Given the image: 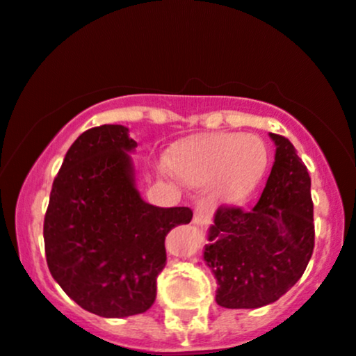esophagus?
<instances>
[{
    "label": "esophagus",
    "mask_w": 356,
    "mask_h": 356,
    "mask_svg": "<svg viewBox=\"0 0 356 356\" xmlns=\"http://www.w3.org/2000/svg\"><path fill=\"white\" fill-rule=\"evenodd\" d=\"M211 222V209L207 203L200 201L196 204V209H194V216H193V223L197 227H204Z\"/></svg>",
    "instance_id": "1"
}]
</instances>
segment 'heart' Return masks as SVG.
<instances>
[{"instance_id": "1", "label": "heart", "mask_w": 356, "mask_h": 356, "mask_svg": "<svg viewBox=\"0 0 356 356\" xmlns=\"http://www.w3.org/2000/svg\"><path fill=\"white\" fill-rule=\"evenodd\" d=\"M168 165L186 184H211L216 201L235 204L245 200L266 170L268 148L254 134H211L174 149Z\"/></svg>"}]
</instances>
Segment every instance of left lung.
Here are the masks:
<instances>
[{
  "instance_id": "8db88e82",
  "label": "left lung",
  "mask_w": 356,
  "mask_h": 356,
  "mask_svg": "<svg viewBox=\"0 0 356 356\" xmlns=\"http://www.w3.org/2000/svg\"><path fill=\"white\" fill-rule=\"evenodd\" d=\"M275 163L250 209L218 208L203 259L216 278V304L259 309L278 300L304 275L314 250L310 177L286 138L269 133Z\"/></svg>"
}]
</instances>
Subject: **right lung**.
Listing matches in <instances>:
<instances>
[{"mask_svg":"<svg viewBox=\"0 0 356 356\" xmlns=\"http://www.w3.org/2000/svg\"><path fill=\"white\" fill-rule=\"evenodd\" d=\"M136 147L121 124L81 133L52 182L44 218L52 278L81 309L111 319L153 305L167 234L193 218L186 207L141 200L129 155Z\"/></svg>","mask_w":356,"mask_h":356,"instance_id":"right-lung-1","label":"right lung"}]
</instances>
